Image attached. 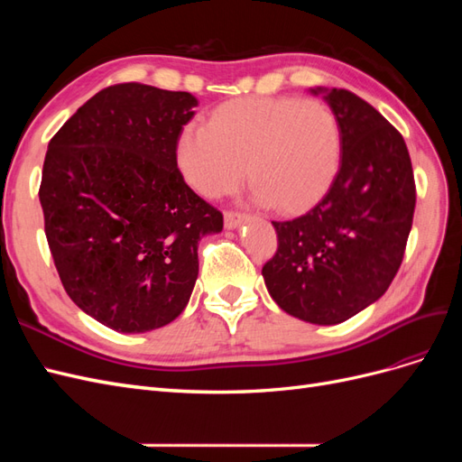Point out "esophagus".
Instances as JSON below:
<instances>
[{"instance_id":"34e87169","label":"esophagus","mask_w":462,"mask_h":462,"mask_svg":"<svg viewBox=\"0 0 462 462\" xmlns=\"http://www.w3.org/2000/svg\"><path fill=\"white\" fill-rule=\"evenodd\" d=\"M243 219H245L243 214L231 212V209H229V212H226V216H223V221H226V227H227V229H235Z\"/></svg>"}]
</instances>
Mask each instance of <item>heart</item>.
<instances>
[{
	"instance_id": "obj_1",
	"label": "heart",
	"mask_w": 462,
	"mask_h": 462,
	"mask_svg": "<svg viewBox=\"0 0 462 462\" xmlns=\"http://www.w3.org/2000/svg\"><path fill=\"white\" fill-rule=\"evenodd\" d=\"M341 146V125L328 104L248 96L219 104L206 127H185L177 162L187 183L206 199L239 189L246 165L258 202L295 212L331 183Z\"/></svg>"
}]
</instances>
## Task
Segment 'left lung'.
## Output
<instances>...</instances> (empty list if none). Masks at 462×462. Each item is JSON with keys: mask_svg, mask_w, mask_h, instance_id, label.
Segmentation results:
<instances>
[{"mask_svg": "<svg viewBox=\"0 0 462 462\" xmlns=\"http://www.w3.org/2000/svg\"><path fill=\"white\" fill-rule=\"evenodd\" d=\"M341 125V163L306 214L272 221L275 254L262 275L279 309L333 326L375 302L397 275L416 185L407 144L380 111L343 88H316Z\"/></svg>", "mask_w": 462, "mask_h": 462, "instance_id": "left-lung-1", "label": "left lung"}]
</instances>
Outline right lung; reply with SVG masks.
<instances>
[{
  "instance_id": "right-lung-1",
  "label": "right lung",
  "mask_w": 462,
  "mask_h": 462,
  "mask_svg": "<svg viewBox=\"0 0 462 462\" xmlns=\"http://www.w3.org/2000/svg\"><path fill=\"white\" fill-rule=\"evenodd\" d=\"M197 97L141 82L92 96L48 144L44 231L67 295L121 333L173 321L199 277V241L223 229L177 167Z\"/></svg>"
}]
</instances>
